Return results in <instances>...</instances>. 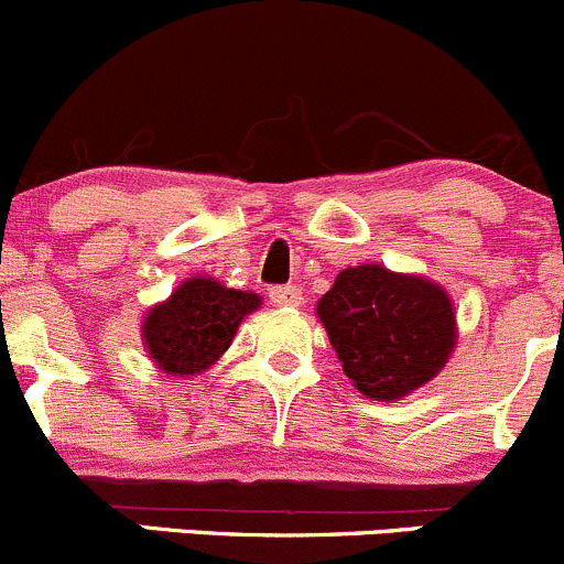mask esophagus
Returning a JSON list of instances; mask_svg holds the SVG:
<instances>
[{
  "label": "esophagus",
  "instance_id": "obj_1",
  "mask_svg": "<svg viewBox=\"0 0 564 564\" xmlns=\"http://www.w3.org/2000/svg\"><path fill=\"white\" fill-rule=\"evenodd\" d=\"M271 301H274V306H301L304 295L295 284H282V288L271 290Z\"/></svg>",
  "mask_w": 564,
  "mask_h": 564
}]
</instances>
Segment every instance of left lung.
I'll list each match as a JSON object with an SVG mask.
<instances>
[{
  "label": "left lung",
  "mask_w": 564,
  "mask_h": 564,
  "mask_svg": "<svg viewBox=\"0 0 564 564\" xmlns=\"http://www.w3.org/2000/svg\"><path fill=\"white\" fill-rule=\"evenodd\" d=\"M317 317L352 386L377 402L426 386L456 345L448 293L426 276L397 274L377 263L339 271L317 301Z\"/></svg>",
  "instance_id": "left-lung-1"
}]
</instances>
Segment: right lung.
Wrapping results in <instances>:
<instances>
[{
  "instance_id": "right-lung-1",
  "label": "right lung",
  "mask_w": 564,
  "mask_h": 564,
  "mask_svg": "<svg viewBox=\"0 0 564 564\" xmlns=\"http://www.w3.org/2000/svg\"><path fill=\"white\" fill-rule=\"evenodd\" d=\"M258 306V293L225 288L212 276H193L149 310L143 345L165 375H200L228 350L243 317Z\"/></svg>"
}]
</instances>
